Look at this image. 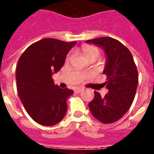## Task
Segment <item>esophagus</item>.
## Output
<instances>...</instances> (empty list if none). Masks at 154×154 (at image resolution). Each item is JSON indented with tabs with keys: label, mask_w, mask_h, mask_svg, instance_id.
Here are the masks:
<instances>
[{
	"label": "esophagus",
	"mask_w": 154,
	"mask_h": 154,
	"mask_svg": "<svg viewBox=\"0 0 154 154\" xmlns=\"http://www.w3.org/2000/svg\"><path fill=\"white\" fill-rule=\"evenodd\" d=\"M82 91V88H76V89H75V92H76V93H79Z\"/></svg>",
	"instance_id": "1"
}]
</instances>
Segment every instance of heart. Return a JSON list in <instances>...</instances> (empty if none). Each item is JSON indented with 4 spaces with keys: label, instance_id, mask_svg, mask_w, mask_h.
<instances>
[{
    "label": "heart",
    "instance_id": "b5f03b06",
    "mask_svg": "<svg viewBox=\"0 0 154 154\" xmlns=\"http://www.w3.org/2000/svg\"><path fill=\"white\" fill-rule=\"evenodd\" d=\"M82 51H83L84 54L86 56L87 58H90V57H96L98 58L99 55V50L98 48L94 47V46L91 45H84L82 47ZM73 57V52H70L69 55L67 56L66 60L67 62L70 61Z\"/></svg>",
    "mask_w": 154,
    "mask_h": 154
}]
</instances>
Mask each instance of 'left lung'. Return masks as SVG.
Wrapping results in <instances>:
<instances>
[{"label": "left lung", "mask_w": 154, "mask_h": 154, "mask_svg": "<svg viewBox=\"0 0 154 154\" xmlns=\"http://www.w3.org/2000/svg\"><path fill=\"white\" fill-rule=\"evenodd\" d=\"M101 47L106 56L103 74L109 92L104 97L95 92L89 107L94 117L103 123H112L123 117L131 106L137 92L138 72L130 50L110 37L86 41Z\"/></svg>", "instance_id": "1"}]
</instances>
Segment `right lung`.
Returning <instances> with one entry per match:
<instances>
[{
	"label": "right lung",
	"instance_id": "add662e5",
	"mask_svg": "<svg viewBox=\"0 0 154 154\" xmlns=\"http://www.w3.org/2000/svg\"><path fill=\"white\" fill-rule=\"evenodd\" d=\"M75 44L44 38L31 45L17 62L18 96L28 115L42 126H54L65 117L66 101L73 90L55 85L52 75L62 69L66 55Z\"/></svg>",
	"mask_w": 154,
	"mask_h": 154
}]
</instances>
